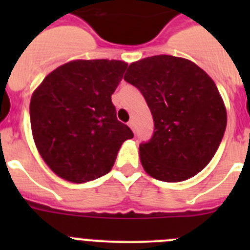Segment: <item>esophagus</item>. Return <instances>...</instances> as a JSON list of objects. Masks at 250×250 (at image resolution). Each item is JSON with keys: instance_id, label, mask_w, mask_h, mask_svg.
<instances>
[{"instance_id": "34e87169", "label": "esophagus", "mask_w": 250, "mask_h": 250, "mask_svg": "<svg viewBox=\"0 0 250 250\" xmlns=\"http://www.w3.org/2000/svg\"><path fill=\"white\" fill-rule=\"evenodd\" d=\"M127 125H129V126L131 127L132 130H135V121H134V120H130L129 123H127Z\"/></svg>"}]
</instances>
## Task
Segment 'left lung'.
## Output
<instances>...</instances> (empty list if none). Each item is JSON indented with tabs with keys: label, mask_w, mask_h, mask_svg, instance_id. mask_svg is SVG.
<instances>
[{
	"label": "left lung",
	"mask_w": 250,
	"mask_h": 250,
	"mask_svg": "<svg viewBox=\"0 0 250 250\" xmlns=\"http://www.w3.org/2000/svg\"><path fill=\"white\" fill-rule=\"evenodd\" d=\"M143 94L154 120L141 143L145 171L161 182H183L209 164L227 127L218 87L199 66L170 55L132 62L124 76Z\"/></svg>",
	"instance_id": "left-lung-1"
}]
</instances>
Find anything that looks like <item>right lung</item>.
Masks as SVG:
<instances>
[{
	"label": "right lung",
	"mask_w": 250,
	"mask_h": 250,
	"mask_svg": "<svg viewBox=\"0 0 250 250\" xmlns=\"http://www.w3.org/2000/svg\"><path fill=\"white\" fill-rule=\"evenodd\" d=\"M126 67L118 60L71 61L48 74L32 95L35 144L65 180L85 183L107 174L121 144L134 138L111 101Z\"/></svg>",
	"instance_id": "right-lung-1"
}]
</instances>
